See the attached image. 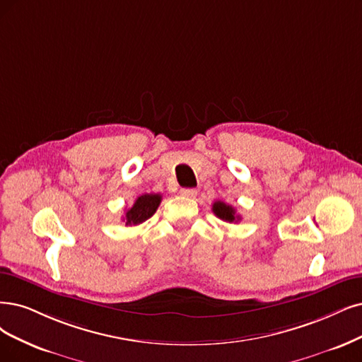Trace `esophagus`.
I'll return each instance as SVG.
<instances>
[{"mask_svg":"<svg viewBox=\"0 0 362 362\" xmlns=\"http://www.w3.org/2000/svg\"><path fill=\"white\" fill-rule=\"evenodd\" d=\"M180 195L194 198V197L197 195V189H194V188H182V189H180Z\"/></svg>","mask_w":362,"mask_h":362,"instance_id":"obj_1","label":"esophagus"}]
</instances>
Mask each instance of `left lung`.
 I'll use <instances>...</instances> for the list:
<instances>
[{"label":"left lung","mask_w":362,"mask_h":362,"mask_svg":"<svg viewBox=\"0 0 362 362\" xmlns=\"http://www.w3.org/2000/svg\"><path fill=\"white\" fill-rule=\"evenodd\" d=\"M211 210H213V213H215V215L219 219H222L225 222H238L240 221V216L235 215V209L233 206H230V204L223 203V202H215V203H213Z\"/></svg>","instance_id":"left-lung-1"}]
</instances>
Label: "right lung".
Listing matches in <instances>:
<instances>
[{
    "instance_id": "add662e5",
    "label": "right lung",
    "mask_w": 362,
    "mask_h": 362,
    "mask_svg": "<svg viewBox=\"0 0 362 362\" xmlns=\"http://www.w3.org/2000/svg\"><path fill=\"white\" fill-rule=\"evenodd\" d=\"M160 197L159 194H143L140 195L136 203L131 209L127 210L125 213V225H140L144 221L149 219L151 216H153V213L156 211V209L160 204Z\"/></svg>"
}]
</instances>
